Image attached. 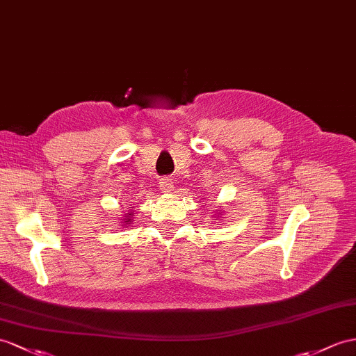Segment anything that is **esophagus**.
Returning <instances> with one entry per match:
<instances>
[{
	"mask_svg": "<svg viewBox=\"0 0 356 356\" xmlns=\"http://www.w3.org/2000/svg\"><path fill=\"white\" fill-rule=\"evenodd\" d=\"M160 188L163 190V193H172L173 192V183L170 178H163L160 181Z\"/></svg>",
	"mask_w": 356,
	"mask_h": 356,
	"instance_id": "esophagus-1",
	"label": "esophagus"
}]
</instances>
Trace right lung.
<instances>
[{"instance_id": "right-lung-1", "label": "right lung", "mask_w": 356, "mask_h": 356, "mask_svg": "<svg viewBox=\"0 0 356 356\" xmlns=\"http://www.w3.org/2000/svg\"><path fill=\"white\" fill-rule=\"evenodd\" d=\"M129 208H131V211L125 213L124 219H120V227H124V225H127V227H129V225L133 223V216H134V210H136V208H133V207H129Z\"/></svg>"}]
</instances>
